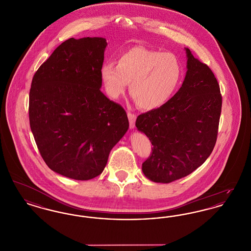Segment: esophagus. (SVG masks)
<instances>
[{"instance_id":"1","label":"esophagus","mask_w":251,"mask_h":251,"mask_svg":"<svg viewBox=\"0 0 251 251\" xmlns=\"http://www.w3.org/2000/svg\"><path fill=\"white\" fill-rule=\"evenodd\" d=\"M128 119L130 122V129H134L135 127V120H136V116L134 114L128 113Z\"/></svg>"}]
</instances>
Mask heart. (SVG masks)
<instances>
[{
	"mask_svg": "<svg viewBox=\"0 0 251 251\" xmlns=\"http://www.w3.org/2000/svg\"><path fill=\"white\" fill-rule=\"evenodd\" d=\"M181 75V65L174 54L143 47L130 48L120 55L118 64L106 62L100 68L108 95L118 99L130 84V94L136 105L147 111L169 101L179 87Z\"/></svg>",
	"mask_w": 251,
	"mask_h": 251,
	"instance_id": "heart-1",
	"label": "heart"
}]
</instances>
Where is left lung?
I'll return each instance as SVG.
<instances>
[{"instance_id": "left-lung-1", "label": "left lung", "mask_w": 251, "mask_h": 251, "mask_svg": "<svg viewBox=\"0 0 251 251\" xmlns=\"http://www.w3.org/2000/svg\"><path fill=\"white\" fill-rule=\"evenodd\" d=\"M187 72L178 92L162 107L137 117L135 126L153 146L142 164L144 175L169 183L191 174L212 153L222 97L210 68L184 48Z\"/></svg>"}]
</instances>
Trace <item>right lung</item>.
<instances>
[{"label": "right lung", "mask_w": 251, "mask_h": 251, "mask_svg": "<svg viewBox=\"0 0 251 251\" xmlns=\"http://www.w3.org/2000/svg\"><path fill=\"white\" fill-rule=\"evenodd\" d=\"M103 37L70 38L36 71L29 120L38 151L52 171L88 180L104 169L129 129L125 110L100 91Z\"/></svg>", "instance_id": "1"}]
</instances>
